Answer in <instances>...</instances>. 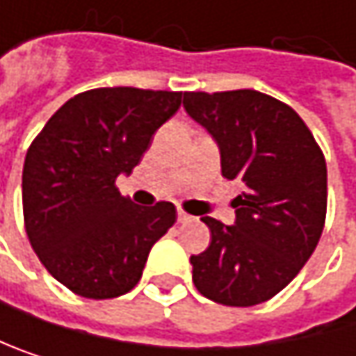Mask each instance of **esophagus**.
<instances>
[{"label": "esophagus", "instance_id": "34e87169", "mask_svg": "<svg viewBox=\"0 0 356 356\" xmlns=\"http://www.w3.org/2000/svg\"><path fill=\"white\" fill-rule=\"evenodd\" d=\"M188 220H191V216H188V213H184L182 209H178V222H180V224H184V222H188Z\"/></svg>", "mask_w": 356, "mask_h": 356}]
</instances>
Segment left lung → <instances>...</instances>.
<instances>
[{
  "mask_svg": "<svg viewBox=\"0 0 356 356\" xmlns=\"http://www.w3.org/2000/svg\"><path fill=\"white\" fill-rule=\"evenodd\" d=\"M182 103L218 143L222 176L245 188L232 201V226L203 218L211 243L191 257L193 282L220 305L266 302L294 280L323 232V153L300 115L266 92H184Z\"/></svg>",
  "mask_w": 356,
  "mask_h": 356,
  "instance_id": "8db88e82",
  "label": "left lung"
}]
</instances>
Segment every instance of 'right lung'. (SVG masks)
Returning <instances> with one entry per match:
<instances>
[{
	"label": "right lung",
	"instance_id": "right-lung-1",
	"mask_svg": "<svg viewBox=\"0 0 356 356\" xmlns=\"http://www.w3.org/2000/svg\"><path fill=\"white\" fill-rule=\"evenodd\" d=\"M182 92L105 87L68 99L26 151L22 209L45 269L74 294L130 292L151 247L174 226L176 207H138L115 188L180 107Z\"/></svg>",
	"mask_w": 356,
	"mask_h": 356
}]
</instances>
